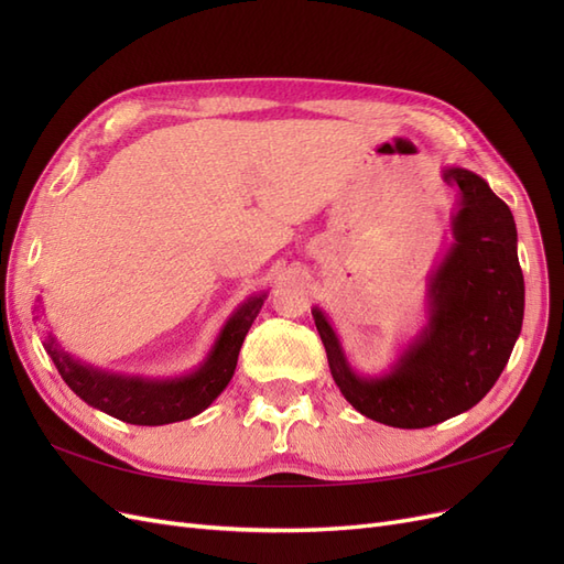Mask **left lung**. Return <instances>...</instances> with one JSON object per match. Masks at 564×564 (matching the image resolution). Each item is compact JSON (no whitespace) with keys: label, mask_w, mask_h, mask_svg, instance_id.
Here are the masks:
<instances>
[{"label":"left lung","mask_w":564,"mask_h":564,"mask_svg":"<svg viewBox=\"0 0 564 564\" xmlns=\"http://www.w3.org/2000/svg\"><path fill=\"white\" fill-rule=\"evenodd\" d=\"M442 178L458 187L454 242L429 278V322L390 369L357 373L327 315L313 308L338 390L357 412L392 429H429L468 412L501 377L522 329L524 278L513 214L468 169L447 166Z\"/></svg>","instance_id":"obj_1"}]
</instances>
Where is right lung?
I'll list each match as a JSON object with an SVG mask.
<instances>
[{"instance_id": "right-lung-1", "label": "right lung", "mask_w": 564, "mask_h": 564, "mask_svg": "<svg viewBox=\"0 0 564 564\" xmlns=\"http://www.w3.org/2000/svg\"><path fill=\"white\" fill-rule=\"evenodd\" d=\"M268 294L249 296L218 332L209 355L197 369L176 379H145L84 365L65 352L54 334L44 336V350L77 398L119 421L133 425H164L204 412L230 383L245 336ZM37 296V311H42ZM40 319V315H37Z\"/></svg>"}]
</instances>
